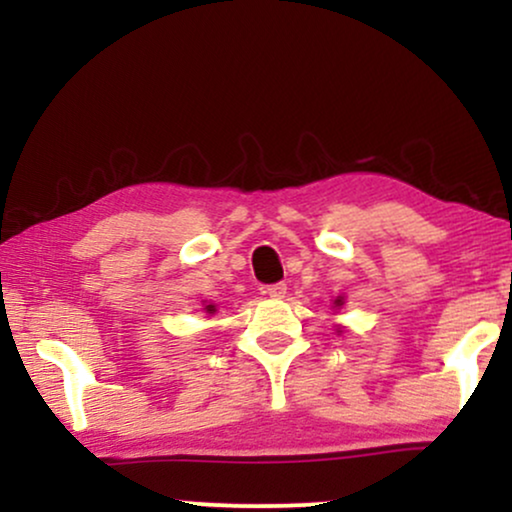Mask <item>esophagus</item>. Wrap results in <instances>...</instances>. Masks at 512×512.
I'll return each instance as SVG.
<instances>
[{
  "instance_id": "34e87169",
  "label": "esophagus",
  "mask_w": 512,
  "mask_h": 512,
  "mask_svg": "<svg viewBox=\"0 0 512 512\" xmlns=\"http://www.w3.org/2000/svg\"><path fill=\"white\" fill-rule=\"evenodd\" d=\"M265 293H268L270 298H284V293H286V284H284V282H277V284L265 286Z\"/></svg>"
}]
</instances>
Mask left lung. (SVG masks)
Here are the masks:
<instances>
[{
  "label": "left lung",
  "instance_id": "obj_1",
  "mask_svg": "<svg viewBox=\"0 0 512 512\" xmlns=\"http://www.w3.org/2000/svg\"><path fill=\"white\" fill-rule=\"evenodd\" d=\"M335 307H342V305H345V300H342V298H335V303H333Z\"/></svg>",
  "mask_w": 512,
  "mask_h": 512
}]
</instances>
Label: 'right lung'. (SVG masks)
<instances>
[{"mask_svg":"<svg viewBox=\"0 0 512 512\" xmlns=\"http://www.w3.org/2000/svg\"><path fill=\"white\" fill-rule=\"evenodd\" d=\"M205 312H209V314H214V312H216V305H205Z\"/></svg>","mask_w":512,"mask_h":512,"instance_id":"right-lung-1","label":"right lung"}]
</instances>
